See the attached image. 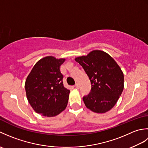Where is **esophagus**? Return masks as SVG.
Instances as JSON below:
<instances>
[{
    "instance_id": "esophagus-1",
    "label": "esophagus",
    "mask_w": 148,
    "mask_h": 148,
    "mask_svg": "<svg viewBox=\"0 0 148 148\" xmlns=\"http://www.w3.org/2000/svg\"><path fill=\"white\" fill-rule=\"evenodd\" d=\"M75 87H76V88H77V89H79V84H78L77 83H76V84H75Z\"/></svg>"
}]
</instances>
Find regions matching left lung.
I'll return each mask as SVG.
<instances>
[{
  "label": "left lung",
  "instance_id": "1",
  "mask_svg": "<svg viewBox=\"0 0 148 148\" xmlns=\"http://www.w3.org/2000/svg\"><path fill=\"white\" fill-rule=\"evenodd\" d=\"M75 60L82 66L92 84L90 93L83 97L86 108L97 113L109 111L123 90L124 76L120 67L111 56L100 50Z\"/></svg>",
  "mask_w": 148,
  "mask_h": 148
}]
</instances>
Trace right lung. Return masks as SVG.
I'll use <instances>...</instances> for the list:
<instances>
[{"label": "right lung", "mask_w": 148, "mask_h": 148, "mask_svg": "<svg viewBox=\"0 0 148 148\" xmlns=\"http://www.w3.org/2000/svg\"><path fill=\"white\" fill-rule=\"evenodd\" d=\"M65 59L46 56L34 66L25 82L27 99L34 111L45 116L60 114L68 103L67 90L63 84L60 66Z\"/></svg>", "instance_id": "1"}]
</instances>
